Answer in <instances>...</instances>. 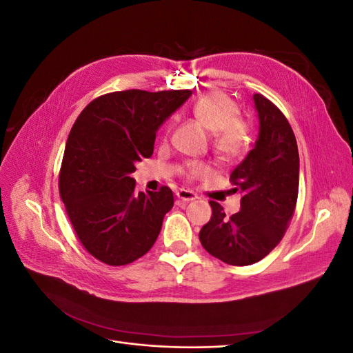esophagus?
<instances>
[{
    "mask_svg": "<svg viewBox=\"0 0 353 353\" xmlns=\"http://www.w3.org/2000/svg\"><path fill=\"white\" fill-rule=\"evenodd\" d=\"M176 197L181 200V201H193L196 200V194L193 193V191H188V190H179L176 193Z\"/></svg>",
    "mask_w": 353,
    "mask_h": 353,
    "instance_id": "34e87169",
    "label": "esophagus"
}]
</instances>
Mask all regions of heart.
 <instances>
[{"instance_id": "b5f03b06", "label": "heart", "mask_w": 353, "mask_h": 353, "mask_svg": "<svg viewBox=\"0 0 353 353\" xmlns=\"http://www.w3.org/2000/svg\"><path fill=\"white\" fill-rule=\"evenodd\" d=\"M191 110L196 119L213 134V148L221 159H236L249 145V125L239 117L237 104L227 94L213 91L201 95ZM210 168L206 163L191 162L185 168V175L190 179H197L206 176Z\"/></svg>"}]
</instances>
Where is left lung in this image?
<instances>
[{
  "label": "left lung",
  "instance_id": "8db88e82",
  "mask_svg": "<svg viewBox=\"0 0 353 353\" xmlns=\"http://www.w3.org/2000/svg\"><path fill=\"white\" fill-rule=\"evenodd\" d=\"M253 101L258 140L230 176L243 194L240 212L228 218L219 203L210 201L212 218L199 234L212 256L236 266L259 262L280 243L299 191V152L290 123L262 94H254Z\"/></svg>",
  "mask_w": 353,
  "mask_h": 353
}]
</instances>
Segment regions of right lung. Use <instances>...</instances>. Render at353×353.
<instances>
[{
    "instance_id": "1",
    "label": "right lung",
    "mask_w": 353,
    "mask_h": 353,
    "mask_svg": "<svg viewBox=\"0 0 353 353\" xmlns=\"http://www.w3.org/2000/svg\"><path fill=\"white\" fill-rule=\"evenodd\" d=\"M190 90L116 91L91 101L69 134L59 188L74 232L94 258L121 266L141 258L174 206L169 187L135 191V165Z\"/></svg>"
}]
</instances>
